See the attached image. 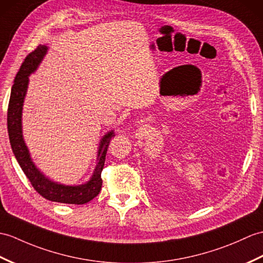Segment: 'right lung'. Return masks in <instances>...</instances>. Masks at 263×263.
<instances>
[{
    "instance_id": "1",
    "label": "right lung",
    "mask_w": 263,
    "mask_h": 263,
    "mask_svg": "<svg viewBox=\"0 0 263 263\" xmlns=\"http://www.w3.org/2000/svg\"><path fill=\"white\" fill-rule=\"evenodd\" d=\"M47 46L40 45L35 50L30 52L24 59L14 78L8 107V132L11 148L24 175L31 182L35 192L40 194L42 197L51 201H57V203L77 205L86 204L101 192L103 182L101 174L104 168V162H105L109 140L114 137V132H107V134H105L101 140L94 174L86 184L79 186L57 184V182L51 181L42 175L30 158L29 150L22 137V106L28 88L29 75L36 69L41 60L44 59L45 54L47 53Z\"/></svg>"
}]
</instances>
